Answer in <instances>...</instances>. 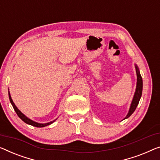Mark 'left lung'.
I'll return each instance as SVG.
<instances>
[{
	"label": "left lung",
	"mask_w": 160,
	"mask_h": 160,
	"mask_svg": "<svg viewBox=\"0 0 160 160\" xmlns=\"http://www.w3.org/2000/svg\"><path fill=\"white\" fill-rule=\"evenodd\" d=\"M135 68H136V72H137V87H136V90L134 92V95H133V98L132 99V103H131L129 110L127 113V115L126 116V117L123 118V120L126 118H128L129 116L132 115V114L134 112V111L137 108V107L139 104V102L140 101V98L142 97V88H143V81H142V78L141 76V74H140V71L139 70V68L138 66L135 64Z\"/></svg>",
	"instance_id": "left-lung-1"
}]
</instances>
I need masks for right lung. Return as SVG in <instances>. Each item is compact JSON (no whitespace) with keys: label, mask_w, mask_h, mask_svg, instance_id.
I'll return each mask as SVG.
<instances>
[{"label":"right lung","mask_w":160,"mask_h":160,"mask_svg":"<svg viewBox=\"0 0 160 160\" xmlns=\"http://www.w3.org/2000/svg\"><path fill=\"white\" fill-rule=\"evenodd\" d=\"M8 97H9V100H10V102L12 105V106H13V108L14 109V111H16V114H17L19 118H20L21 120H22L23 122H25L26 123H27V124H29V125H32L33 126H36V127H44V126H47L48 125L52 124V123H54V121H55L57 118L54 119V121H50V122L48 123H37L36 122V121H34L32 119H30L29 118H28L27 116H26L24 114H23L22 112H21L19 109L17 108V107L16 106L15 103H13V100L11 98V94H10V92H9V89H8Z\"/></svg>","instance_id":"obj_1"}]
</instances>
